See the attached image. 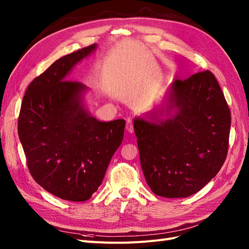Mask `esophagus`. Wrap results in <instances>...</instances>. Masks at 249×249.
<instances>
[{
  "instance_id": "1",
  "label": "esophagus",
  "mask_w": 249,
  "mask_h": 249,
  "mask_svg": "<svg viewBox=\"0 0 249 249\" xmlns=\"http://www.w3.org/2000/svg\"><path fill=\"white\" fill-rule=\"evenodd\" d=\"M125 129H126V131H127V132L131 133V134L134 132V126H133V124H132V120H130V119H127V120H126Z\"/></svg>"
}]
</instances>
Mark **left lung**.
Wrapping results in <instances>:
<instances>
[{"label": "left lung", "instance_id": "left-lung-1", "mask_svg": "<svg viewBox=\"0 0 249 249\" xmlns=\"http://www.w3.org/2000/svg\"><path fill=\"white\" fill-rule=\"evenodd\" d=\"M231 112L214 74L176 80L160 105L135 117L140 164L152 191L188 197L202 189L225 161Z\"/></svg>", "mask_w": 249, "mask_h": 249}]
</instances>
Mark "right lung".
Segmentation results:
<instances>
[{
	"label": "right lung",
	"instance_id": "1",
	"mask_svg": "<svg viewBox=\"0 0 249 249\" xmlns=\"http://www.w3.org/2000/svg\"><path fill=\"white\" fill-rule=\"evenodd\" d=\"M96 48L94 43L61 57L35 78L18 116L30 173L44 190L64 200L91 197L124 139L125 120H97L85 105L88 87L66 78Z\"/></svg>",
	"mask_w": 249,
	"mask_h": 249
}]
</instances>
